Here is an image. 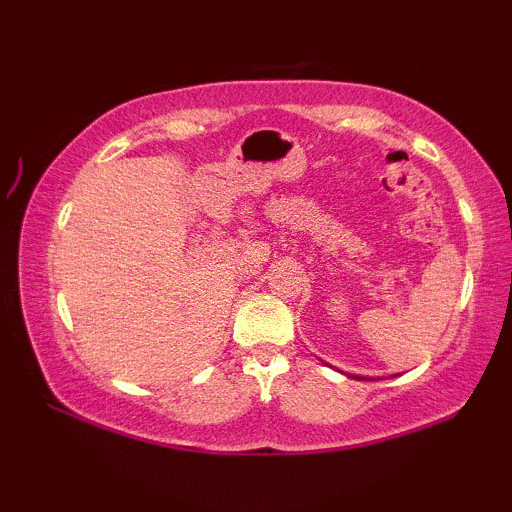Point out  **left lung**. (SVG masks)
I'll return each mask as SVG.
<instances>
[{
  "mask_svg": "<svg viewBox=\"0 0 512 512\" xmlns=\"http://www.w3.org/2000/svg\"><path fill=\"white\" fill-rule=\"evenodd\" d=\"M357 379H359V377H357Z\"/></svg>",
  "mask_w": 512,
  "mask_h": 512,
  "instance_id": "obj_1",
  "label": "left lung"
}]
</instances>
